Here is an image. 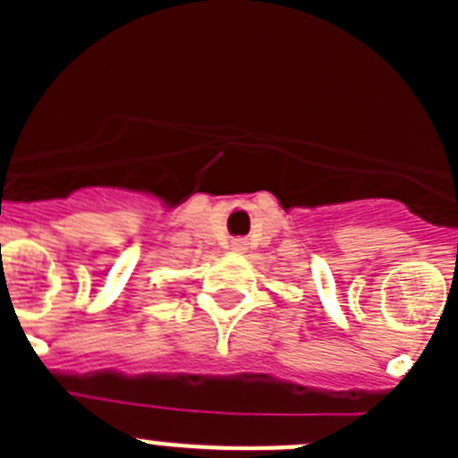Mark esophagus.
Returning <instances> with one entry per match:
<instances>
[{
    "label": "esophagus",
    "instance_id": "obj_1",
    "mask_svg": "<svg viewBox=\"0 0 458 458\" xmlns=\"http://www.w3.org/2000/svg\"><path fill=\"white\" fill-rule=\"evenodd\" d=\"M233 250L242 252V250H245V242H242V241H233Z\"/></svg>",
    "mask_w": 458,
    "mask_h": 458
}]
</instances>
